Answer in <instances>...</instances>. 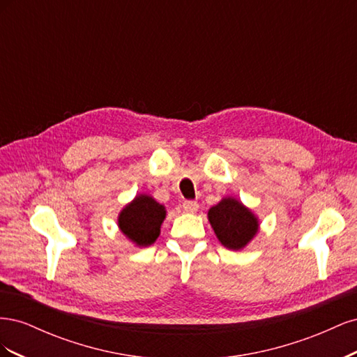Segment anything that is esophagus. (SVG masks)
<instances>
[{"mask_svg": "<svg viewBox=\"0 0 357 357\" xmlns=\"http://www.w3.org/2000/svg\"><path fill=\"white\" fill-rule=\"evenodd\" d=\"M198 208H199V205H198L197 201H185V202H183V210H185V213L193 214V213L198 211Z\"/></svg>", "mask_w": 357, "mask_h": 357, "instance_id": "34e87169", "label": "esophagus"}]
</instances>
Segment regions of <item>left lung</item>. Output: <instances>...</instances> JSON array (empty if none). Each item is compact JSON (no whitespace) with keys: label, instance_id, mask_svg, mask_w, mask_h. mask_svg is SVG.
I'll list each match as a JSON object with an SVG mask.
<instances>
[{"label":"left lung","instance_id":"obj_1","mask_svg":"<svg viewBox=\"0 0 357 357\" xmlns=\"http://www.w3.org/2000/svg\"><path fill=\"white\" fill-rule=\"evenodd\" d=\"M208 222L220 244L229 250H243L257 235V215L234 197H225L208 210Z\"/></svg>","mask_w":357,"mask_h":357}]
</instances>
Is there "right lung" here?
I'll return each instance as SVG.
<instances>
[{"label":"right lung","mask_w":357,"mask_h":357,"mask_svg":"<svg viewBox=\"0 0 357 357\" xmlns=\"http://www.w3.org/2000/svg\"><path fill=\"white\" fill-rule=\"evenodd\" d=\"M165 218V205L149 193H138L119 213L117 226L125 238L135 247H149L158 240Z\"/></svg>","instance_id":"right-lung-1"}]
</instances>
